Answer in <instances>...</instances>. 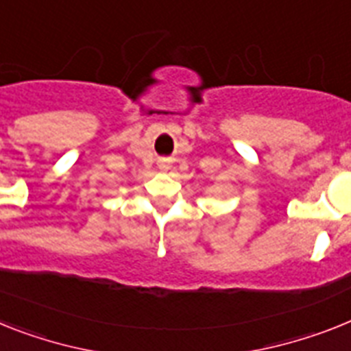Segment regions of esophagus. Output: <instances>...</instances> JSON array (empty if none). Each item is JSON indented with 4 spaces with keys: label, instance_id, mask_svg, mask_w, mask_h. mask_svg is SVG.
<instances>
[{
    "label": "esophagus",
    "instance_id": "1",
    "mask_svg": "<svg viewBox=\"0 0 351 351\" xmlns=\"http://www.w3.org/2000/svg\"><path fill=\"white\" fill-rule=\"evenodd\" d=\"M163 167H165V165H163Z\"/></svg>",
    "mask_w": 351,
    "mask_h": 351
}]
</instances>
